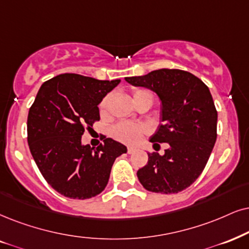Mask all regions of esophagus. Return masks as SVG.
I'll use <instances>...</instances> for the list:
<instances>
[{
    "label": "esophagus",
    "instance_id": "34e87169",
    "mask_svg": "<svg viewBox=\"0 0 249 249\" xmlns=\"http://www.w3.org/2000/svg\"><path fill=\"white\" fill-rule=\"evenodd\" d=\"M135 152V148H133V147H127V153L128 154H132V153H134Z\"/></svg>",
    "mask_w": 249,
    "mask_h": 249
}]
</instances>
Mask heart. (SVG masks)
Masks as SVG:
<instances>
[{
    "label": "heart",
    "instance_id": "b5f03b06",
    "mask_svg": "<svg viewBox=\"0 0 249 249\" xmlns=\"http://www.w3.org/2000/svg\"><path fill=\"white\" fill-rule=\"evenodd\" d=\"M132 95H133L135 105L141 102H149L150 105H153L154 94L152 93V90L147 89V88H134L132 90ZM110 100H111V95L108 94V95L103 97L99 105L100 115L103 118L109 115ZM147 127L143 126V125L134 124V123L131 122H121L111 128V135L112 138L121 141V142L134 144L147 133Z\"/></svg>",
    "mask_w": 249,
    "mask_h": 249
}]
</instances>
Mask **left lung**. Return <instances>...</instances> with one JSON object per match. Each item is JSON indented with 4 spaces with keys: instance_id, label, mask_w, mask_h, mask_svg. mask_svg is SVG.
<instances>
[{
    "instance_id": "obj_1",
    "label": "left lung",
    "mask_w": 249,
    "mask_h": 249,
    "mask_svg": "<svg viewBox=\"0 0 249 249\" xmlns=\"http://www.w3.org/2000/svg\"><path fill=\"white\" fill-rule=\"evenodd\" d=\"M125 80L160 96L163 123L150 142L154 147L159 142L170 146L163 156L148 154L147 164L137 172L139 181L154 193L184 191L202 174L216 142L217 110L208 86L178 69H161Z\"/></svg>"
}]
</instances>
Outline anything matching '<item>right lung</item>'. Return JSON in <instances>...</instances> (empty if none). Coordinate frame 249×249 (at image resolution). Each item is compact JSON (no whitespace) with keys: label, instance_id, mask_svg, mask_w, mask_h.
I'll return each instance as SVG.
<instances>
[{"label":"right lung","instance_id":"obj_1","mask_svg":"<svg viewBox=\"0 0 249 249\" xmlns=\"http://www.w3.org/2000/svg\"><path fill=\"white\" fill-rule=\"evenodd\" d=\"M121 80L63 73L45 81L27 117V142L46 181L71 199L96 196L108 184L116 157L126 147L106 138L96 148L81 135L100 121L99 103Z\"/></svg>","mask_w":249,"mask_h":249}]
</instances>
